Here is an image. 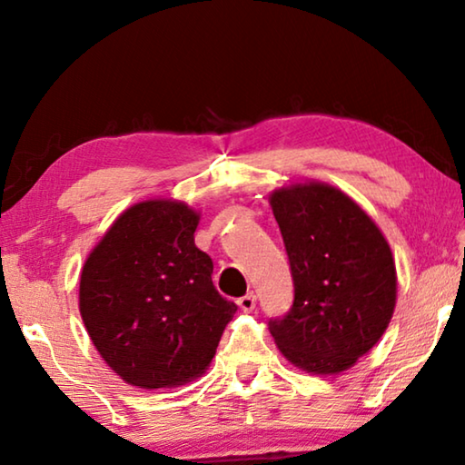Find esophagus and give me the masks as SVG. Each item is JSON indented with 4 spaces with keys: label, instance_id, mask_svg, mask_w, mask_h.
Returning a JSON list of instances; mask_svg holds the SVG:
<instances>
[{
    "label": "esophagus",
    "instance_id": "esophagus-1",
    "mask_svg": "<svg viewBox=\"0 0 465 465\" xmlns=\"http://www.w3.org/2000/svg\"><path fill=\"white\" fill-rule=\"evenodd\" d=\"M238 305H240V308H242L243 312H252V310L256 308V295L250 291V293L242 295V297L238 299Z\"/></svg>",
    "mask_w": 465,
    "mask_h": 465
}]
</instances>
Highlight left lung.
<instances>
[{"label": "left lung", "instance_id": "8db88e82", "mask_svg": "<svg viewBox=\"0 0 465 465\" xmlns=\"http://www.w3.org/2000/svg\"><path fill=\"white\" fill-rule=\"evenodd\" d=\"M271 204L293 277V303L269 320L271 334L305 371H344L373 349L391 320V250L365 211L328 184L281 188Z\"/></svg>", "mask_w": 465, "mask_h": 465}]
</instances>
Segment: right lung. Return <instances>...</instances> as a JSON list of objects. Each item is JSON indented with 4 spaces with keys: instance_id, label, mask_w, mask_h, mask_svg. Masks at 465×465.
Here are the masks:
<instances>
[{
    "instance_id": "1",
    "label": "right lung",
    "mask_w": 465,
    "mask_h": 465,
    "mask_svg": "<svg viewBox=\"0 0 465 465\" xmlns=\"http://www.w3.org/2000/svg\"><path fill=\"white\" fill-rule=\"evenodd\" d=\"M199 215L183 203L124 211L92 250L80 312L102 359L145 390L199 377L238 305L219 295L213 261L194 246Z\"/></svg>"
}]
</instances>
